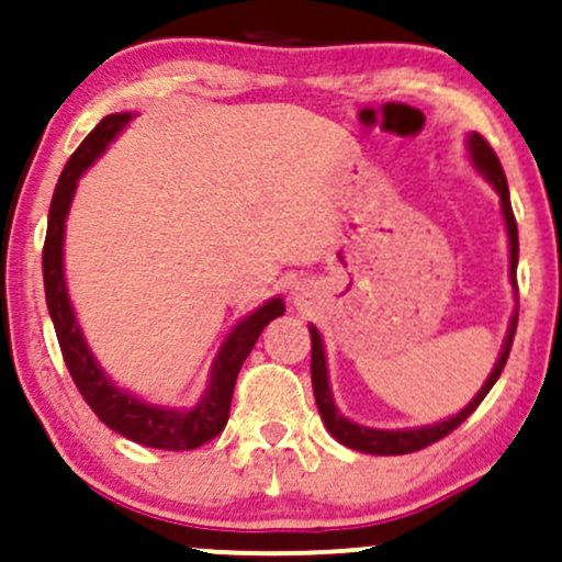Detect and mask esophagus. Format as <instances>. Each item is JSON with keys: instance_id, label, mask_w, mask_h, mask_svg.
<instances>
[{"instance_id": "34e87169", "label": "esophagus", "mask_w": 562, "mask_h": 562, "mask_svg": "<svg viewBox=\"0 0 562 562\" xmlns=\"http://www.w3.org/2000/svg\"><path fill=\"white\" fill-rule=\"evenodd\" d=\"M306 301H308V293L299 290V293H295V303H299V306H306Z\"/></svg>"}]
</instances>
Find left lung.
Segmentation results:
<instances>
[{
	"label": "left lung",
	"mask_w": 562,
	"mask_h": 562,
	"mask_svg": "<svg viewBox=\"0 0 562 562\" xmlns=\"http://www.w3.org/2000/svg\"><path fill=\"white\" fill-rule=\"evenodd\" d=\"M468 150H470V160H473L475 169L483 173V179H486V182L496 190V195H499L502 216H505L507 240H509V282H513V288H515V312H513V317H509L499 359H496L492 375L486 378V383H483L481 391L473 396V402H470L465 409L457 412V415L447 417V420L434 423V425H423V428H404V430L367 428V425H357V423L348 420V417L340 415L338 406H335L330 378H327L325 346H322L317 327L308 325V333H312V385H314V398H317V409L322 415V423H325V428L335 436V441H340L348 449L364 451V454L391 457V454H409V451L430 447V443H436L438 438L449 436L451 430L460 428V425L465 423L475 409H479V404L486 398V393L492 391V385L499 380L502 370H505L509 348H513L515 327H518V280H515V274H518V224H515L513 205H509L507 177H505V171H502L499 158H496L492 147H488V142L483 139L479 132H473L468 137Z\"/></svg>",
	"instance_id": "left-lung-1"
}]
</instances>
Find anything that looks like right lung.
<instances>
[{
  "instance_id": "obj_1",
  "label": "right lung",
  "mask_w": 562,
  "mask_h": 562,
  "mask_svg": "<svg viewBox=\"0 0 562 562\" xmlns=\"http://www.w3.org/2000/svg\"><path fill=\"white\" fill-rule=\"evenodd\" d=\"M132 119L134 113L105 115L89 132V137L81 142L79 150L70 156L60 179H57L53 205H49L47 240H44L42 254L44 293H47L49 317H53L57 344H60L70 378H74L83 402L92 406L94 415L115 434L132 438L142 447L187 451L203 447L211 438L222 434L224 425L229 420V404L237 372H240L250 348L259 340L263 327L274 317L285 314V303H282L280 295L269 299L263 306L250 312L248 317L232 327V333L224 338L222 348H218L214 364H211L209 385H205L203 396L190 409H171V406L142 402L134 393L119 389L105 375V370L94 359L92 348L83 340L79 319L74 314V303L68 299L66 269H63V243H66V218L81 173L105 153V147L124 132Z\"/></svg>"
}]
</instances>
